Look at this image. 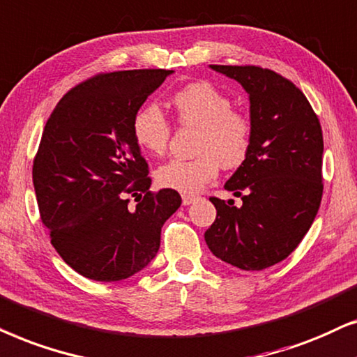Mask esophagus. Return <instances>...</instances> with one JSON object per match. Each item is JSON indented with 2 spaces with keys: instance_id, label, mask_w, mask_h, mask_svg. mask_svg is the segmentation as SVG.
Instances as JSON below:
<instances>
[{
  "instance_id": "obj_1",
  "label": "esophagus",
  "mask_w": 357,
  "mask_h": 357,
  "mask_svg": "<svg viewBox=\"0 0 357 357\" xmlns=\"http://www.w3.org/2000/svg\"><path fill=\"white\" fill-rule=\"evenodd\" d=\"M196 196H192V194H183V206H189V204H192L196 201Z\"/></svg>"
}]
</instances>
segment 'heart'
I'll return each instance as SVG.
<instances>
[{
  "label": "heart",
  "mask_w": 357,
  "mask_h": 357,
  "mask_svg": "<svg viewBox=\"0 0 357 357\" xmlns=\"http://www.w3.org/2000/svg\"><path fill=\"white\" fill-rule=\"evenodd\" d=\"M176 122L197 129L192 158H174L156 169V183L165 189L194 194L217 178L220 165L238 168L248 158L255 126L248 114L234 109L230 96L208 82H194L171 98ZM173 126L155 104H146L132 119V135L149 155L168 150Z\"/></svg>",
  "instance_id": "b5f03b06"
}]
</instances>
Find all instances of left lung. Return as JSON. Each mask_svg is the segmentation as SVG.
Segmentation results:
<instances>
[{"label": "left lung", "instance_id": "obj_1", "mask_svg": "<svg viewBox=\"0 0 357 357\" xmlns=\"http://www.w3.org/2000/svg\"><path fill=\"white\" fill-rule=\"evenodd\" d=\"M250 94L253 145L225 183L235 202L211 197L217 217L204 234L217 258L245 271L281 263L315 220L323 196V134L315 111L291 79L258 65H211Z\"/></svg>", "mask_w": 357, "mask_h": 357}]
</instances>
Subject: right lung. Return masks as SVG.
Masks as SVG:
<instances>
[{
    "label": "right lung",
    "instance_id": "1",
    "mask_svg": "<svg viewBox=\"0 0 357 357\" xmlns=\"http://www.w3.org/2000/svg\"><path fill=\"white\" fill-rule=\"evenodd\" d=\"M169 73L94 75L60 99L42 132L32 165L40 220L65 263L93 281H122L145 268L181 206L173 189L150 191L149 163L132 135L135 112Z\"/></svg>",
    "mask_w": 357,
    "mask_h": 357
}]
</instances>
